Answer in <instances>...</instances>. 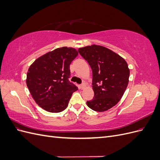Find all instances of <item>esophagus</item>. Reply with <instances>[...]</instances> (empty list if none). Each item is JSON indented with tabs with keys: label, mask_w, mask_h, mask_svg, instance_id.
<instances>
[{
	"label": "esophagus",
	"mask_w": 160,
	"mask_h": 160,
	"mask_svg": "<svg viewBox=\"0 0 160 160\" xmlns=\"http://www.w3.org/2000/svg\"><path fill=\"white\" fill-rule=\"evenodd\" d=\"M85 87V83H82V84L80 85V88H81V89H83Z\"/></svg>",
	"instance_id": "34e87169"
}]
</instances>
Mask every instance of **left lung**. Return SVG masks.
I'll list each match as a JSON object with an SVG mask.
<instances>
[{"label":"left lung","mask_w":160,"mask_h":160,"mask_svg":"<svg viewBox=\"0 0 160 160\" xmlns=\"http://www.w3.org/2000/svg\"><path fill=\"white\" fill-rule=\"evenodd\" d=\"M93 72V99L88 107L103 112L117 104L126 89L129 77L128 63L117 53L102 46L93 45L78 49Z\"/></svg>","instance_id":"left-lung-1"}]
</instances>
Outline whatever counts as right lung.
Instances as JSON below:
<instances>
[{
  "mask_svg": "<svg viewBox=\"0 0 160 160\" xmlns=\"http://www.w3.org/2000/svg\"><path fill=\"white\" fill-rule=\"evenodd\" d=\"M77 55L73 48H58L38 58L30 66L27 85L43 109L59 113L67 108L72 93L78 89L69 80L70 65Z\"/></svg>",
  "mask_w": 160,
  "mask_h": 160,
  "instance_id": "1",
  "label": "right lung"
}]
</instances>
